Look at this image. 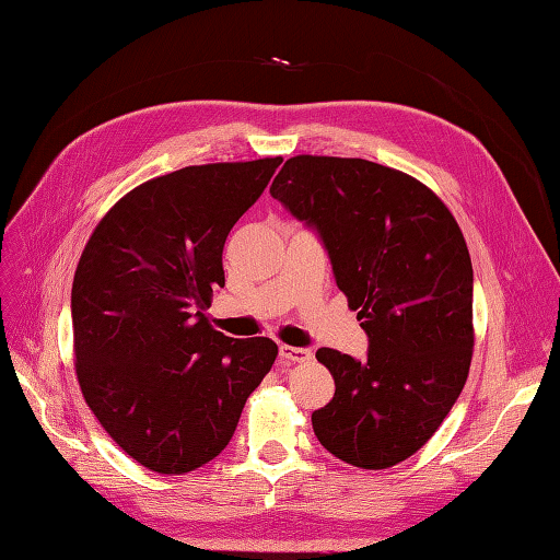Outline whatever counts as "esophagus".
<instances>
[{
	"label": "esophagus",
	"mask_w": 560,
	"mask_h": 560,
	"mask_svg": "<svg viewBox=\"0 0 560 560\" xmlns=\"http://www.w3.org/2000/svg\"><path fill=\"white\" fill-rule=\"evenodd\" d=\"M279 358L285 365H295V362H305L312 358L307 348H295V346H279Z\"/></svg>",
	"instance_id": "esophagus-1"
}]
</instances>
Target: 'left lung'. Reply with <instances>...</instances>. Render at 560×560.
I'll return each mask as SVG.
<instances>
[{
	"label": "left lung",
	"instance_id": "left-lung-1",
	"mask_svg": "<svg viewBox=\"0 0 560 560\" xmlns=\"http://www.w3.org/2000/svg\"><path fill=\"white\" fill-rule=\"evenodd\" d=\"M271 198L317 233L365 329L368 360L319 348L336 392L312 412L319 444L384 470L420 451L458 400L472 360V262L448 207L368 160L298 154Z\"/></svg>",
	"mask_w": 560,
	"mask_h": 560
}]
</instances>
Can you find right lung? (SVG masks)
I'll list each match as a JSON object with an SVG mask.
<instances>
[{"mask_svg": "<svg viewBox=\"0 0 560 560\" xmlns=\"http://www.w3.org/2000/svg\"><path fill=\"white\" fill-rule=\"evenodd\" d=\"M281 158L186 166L133 188L90 236L71 289L75 374L116 444L184 475L226 448L279 348L231 339L207 307L221 253Z\"/></svg>", "mask_w": 560, "mask_h": 560, "instance_id": "obj_1", "label": "right lung"}]
</instances>
